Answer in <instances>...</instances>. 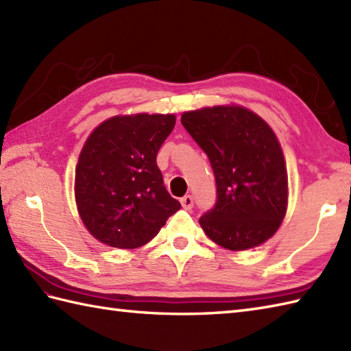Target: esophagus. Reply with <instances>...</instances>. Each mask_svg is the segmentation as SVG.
<instances>
[{
    "label": "esophagus",
    "instance_id": "esophagus-1",
    "mask_svg": "<svg viewBox=\"0 0 351 351\" xmlns=\"http://www.w3.org/2000/svg\"><path fill=\"white\" fill-rule=\"evenodd\" d=\"M193 204H195V202H193V196H190V195L184 196V197L181 199V205H182L184 210H191Z\"/></svg>",
    "mask_w": 351,
    "mask_h": 351
}]
</instances>
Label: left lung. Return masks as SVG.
Returning <instances> with one entry per match:
<instances>
[{"instance_id": "left-lung-1", "label": "left lung", "mask_w": 351, "mask_h": 351, "mask_svg": "<svg viewBox=\"0 0 351 351\" xmlns=\"http://www.w3.org/2000/svg\"><path fill=\"white\" fill-rule=\"evenodd\" d=\"M181 123L204 149L215 176L217 202L199 219L205 234L228 250L264 244L288 208V173L271 126L238 104L184 111Z\"/></svg>"}]
</instances>
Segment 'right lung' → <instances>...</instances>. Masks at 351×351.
<instances>
[{"label": "right lung", "instance_id": "1", "mask_svg": "<svg viewBox=\"0 0 351 351\" xmlns=\"http://www.w3.org/2000/svg\"><path fill=\"white\" fill-rule=\"evenodd\" d=\"M175 122L173 113L117 114L84 141L75 167V202L83 225L102 244L140 247L181 208L156 166Z\"/></svg>", "mask_w": 351, "mask_h": 351}]
</instances>
